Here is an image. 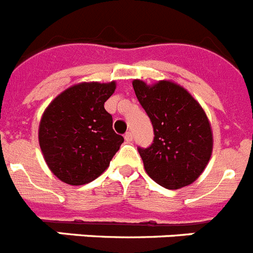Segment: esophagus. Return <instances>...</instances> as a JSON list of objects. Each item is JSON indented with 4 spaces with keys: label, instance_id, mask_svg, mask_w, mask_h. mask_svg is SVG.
<instances>
[{
    "label": "esophagus",
    "instance_id": "34e87169",
    "mask_svg": "<svg viewBox=\"0 0 253 253\" xmlns=\"http://www.w3.org/2000/svg\"><path fill=\"white\" fill-rule=\"evenodd\" d=\"M124 138L126 142H131V140H133V134H131V131H126L124 135Z\"/></svg>",
    "mask_w": 253,
    "mask_h": 253
}]
</instances>
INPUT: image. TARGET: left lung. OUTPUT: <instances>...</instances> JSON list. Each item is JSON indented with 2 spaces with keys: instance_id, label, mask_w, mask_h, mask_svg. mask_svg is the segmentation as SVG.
I'll return each mask as SVG.
<instances>
[{
  "instance_id": "1",
  "label": "left lung",
  "mask_w": 253,
  "mask_h": 253,
  "mask_svg": "<svg viewBox=\"0 0 253 253\" xmlns=\"http://www.w3.org/2000/svg\"><path fill=\"white\" fill-rule=\"evenodd\" d=\"M138 101L153 125V143L138 148L149 177L166 189L193 184L213 151L208 116L184 87L171 81L147 84L134 80Z\"/></svg>"
}]
</instances>
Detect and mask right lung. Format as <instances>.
<instances>
[{"instance_id":"1","label":"right lung","mask_w":253,"mask_h":253,"mask_svg":"<svg viewBox=\"0 0 253 253\" xmlns=\"http://www.w3.org/2000/svg\"><path fill=\"white\" fill-rule=\"evenodd\" d=\"M115 81L82 82L55 97L39 124V144L50 171L68 185H84L109 167L124 138L104 104Z\"/></svg>"}]
</instances>
